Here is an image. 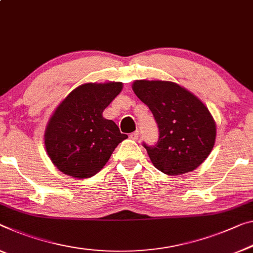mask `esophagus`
Segmentation results:
<instances>
[{
	"label": "esophagus",
	"mask_w": 253,
	"mask_h": 253,
	"mask_svg": "<svg viewBox=\"0 0 253 253\" xmlns=\"http://www.w3.org/2000/svg\"><path fill=\"white\" fill-rule=\"evenodd\" d=\"M130 139L132 140H138L139 139V131H134L130 134Z\"/></svg>",
	"instance_id": "34e87169"
}]
</instances>
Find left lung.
<instances>
[{
	"label": "left lung",
	"mask_w": 253,
	"mask_h": 253,
	"mask_svg": "<svg viewBox=\"0 0 253 253\" xmlns=\"http://www.w3.org/2000/svg\"><path fill=\"white\" fill-rule=\"evenodd\" d=\"M132 89L158 126V141L153 146L142 142L154 166L169 175H181L201 165L216 139L215 121L204 103L170 81L137 80Z\"/></svg>",
	"instance_id": "8db88e82"
}]
</instances>
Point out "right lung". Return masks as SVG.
<instances>
[{
	"label": "right lung",
	"instance_id": "right-lung-1",
	"mask_svg": "<svg viewBox=\"0 0 253 253\" xmlns=\"http://www.w3.org/2000/svg\"><path fill=\"white\" fill-rule=\"evenodd\" d=\"M122 87L121 83L84 84L59 105L46 127L45 147L61 172L76 178L94 176L127 138L112 120L103 118Z\"/></svg>",
	"mask_w": 253,
	"mask_h": 253
}]
</instances>
